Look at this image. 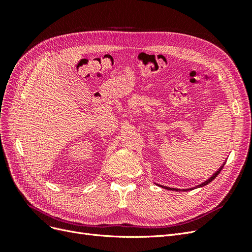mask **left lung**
I'll use <instances>...</instances> for the list:
<instances>
[{
    "mask_svg": "<svg viewBox=\"0 0 252 252\" xmlns=\"http://www.w3.org/2000/svg\"><path fill=\"white\" fill-rule=\"evenodd\" d=\"M225 165V164H224ZM224 165L222 166V167H220V168L215 173V174H213L212 175V177H210L207 181H205L204 183H202V184H200V185H197L196 187H193L194 189L195 188H197V187H203V186H205V185H207V184H209V183L211 182V181H213V180H215L217 177H218V174L220 172V171H222V169H223V167H224ZM163 187V186H162ZM163 188H166V189H168V190H177V191H178V190H181V189H177V188H170V187H163ZM183 190H184V191H187V190H192V188H190V189H183Z\"/></svg>",
    "mask_w": 252,
    "mask_h": 252,
    "instance_id": "left-lung-1",
    "label": "left lung"
}]
</instances>
